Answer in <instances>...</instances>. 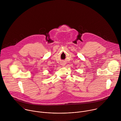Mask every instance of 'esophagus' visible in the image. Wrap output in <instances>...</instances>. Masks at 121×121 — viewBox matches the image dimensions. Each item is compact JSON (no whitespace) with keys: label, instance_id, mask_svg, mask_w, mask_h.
<instances>
[{"label":"esophagus","instance_id":"34e87169","mask_svg":"<svg viewBox=\"0 0 121 121\" xmlns=\"http://www.w3.org/2000/svg\"><path fill=\"white\" fill-rule=\"evenodd\" d=\"M61 65H62V66H64V65H65V63H62V64H61Z\"/></svg>","mask_w":121,"mask_h":121}]
</instances>
